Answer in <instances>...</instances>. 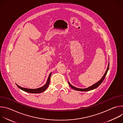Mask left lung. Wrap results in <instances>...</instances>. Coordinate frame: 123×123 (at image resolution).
Masks as SVG:
<instances>
[{"instance_id":"obj_1","label":"left lung","mask_w":123,"mask_h":123,"mask_svg":"<svg viewBox=\"0 0 123 123\" xmlns=\"http://www.w3.org/2000/svg\"><path fill=\"white\" fill-rule=\"evenodd\" d=\"M109 63L108 64V68H107V69L106 70V72H105L104 75H103V76L102 77V78L98 82H97L96 83L93 84V85H92V86H89L88 87H87V88H86V89H80V88H77V87H76L73 86H72L71 84H70L68 82V85H69V86H71L72 88L74 90H75L76 91H81V92H86V91H91V90H94L96 88H97V87L100 86V85L103 82V81H104L105 77H106V75H107V74L108 73V71L109 70Z\"/></svg>"}]
</instances>
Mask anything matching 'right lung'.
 Listing matches in <instances>:
<instances>
[{
    "instance_id": "right-lung-1",
    "label": "right lung",
    "mask_w": 123,
    "mask_h": 123,
    "mask_svg": "<svg viewBox=\"0 0 123 123\" xmlns=\"http://www.w3.org/2000/svg\"><path fill=\"white\" fill-rule=\"evenodd\" d=\"M51 73H50L49 76L48 78L46 84L43 86L39 87V88H37V89H27V88H25V87H21L20 86H18V85H17V86H18L19 88L26 92H29V93H41L44 91H46V90L47 89V87H48L49 83H50V76H51Z\"/></svg>"
}]
</instances>
